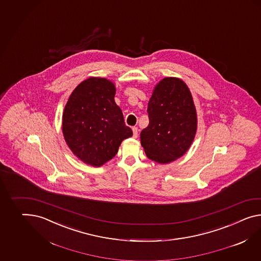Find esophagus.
<instances>
[{"label":"esophagus","mask_w":261,"mask_h":261,"mask_svg":"<svg viewBox=\"0 0 261 261\" xmlns=\"http://www.w3.org/2000/svg\"><path fill=\"white\" fill-rule=\"evenodd\" d=\"M133 132H134V138H137V136H138V128L136 127H133Z\"/></svg>","instance_id":"34e87169"}]
</instances>
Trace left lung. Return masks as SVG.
<instances>
[{
  "label": "left lung",
  "instance_id": "8db88e82",
  "mask_svg": "<svg viewBox=\"0 0 261 261\" xmlns=\"http://www.w3.org/2000/svg\"><path fill=\"white\" fill-rule=\"evenodd\" d=\"M149 123L140 134L147 158L169 164L180 158L193 143L198 116L193 97L179 77H165L153 89L148 101Z\"/></svg>",
  "mask_w": 261,
  "mask_h": 261
}]
</instances>
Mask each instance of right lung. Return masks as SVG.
I'll return each mask as SVG.
<instances>
[{
  "mask_svg": "<svg viewBox=\"0 0 261 261\" xmlns=\"http://www.w3.org/2000/svg\"><path fill=\"white\" fill-rule=\"evenodd\" d=\"M116 88L104 77L91 76L70 95L62 114V134L74 156L92 167L103 166L133 136L114 101Z\"/></svg>",
  "mask_w": 261,
  "mask_h": 261,
  "instance_id": "obj_1",
  "label": "right lung"
}]
</instances>
